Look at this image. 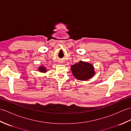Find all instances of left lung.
Instances as JSON below:
<instances>
[{
    "label": "left lung",
    "mask_w": 131,
    "mask_h": 131,
    "mask_svg": "<svg viewBox=\"0 0 131 131\" xmlns=\"http://www.w3.org/2000/svg\"><path fill=\"white\" fill-rule=\"evenodd\" d=\"M71 70L73 75L80 80H87L94 74L92 65L83 61H80L79 63L72 65Z\"/></svg>",
    "instance_id": "left-lung-1"
}]
</instances>
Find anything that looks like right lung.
I'll return each mask as SVG.
<instances>
[{
  "instance_id": "obj_1",
  "label": "right lung",
  "mask_w": 131,
  "mask_h": 131,
  "mask_svg": "<svg viewBox=\"0 0 131 131\" xmlns=\"http://www.w3.org/2000/svg\"><path fill=\"white\" fill-rule=\"evenodd\" d=\"M39 70L41 72H46V69L43 66H40V68H39Z\"/></svg>"
}]
</instances>
